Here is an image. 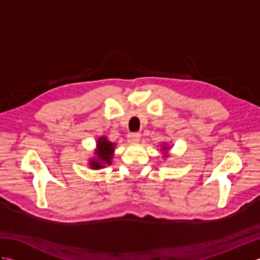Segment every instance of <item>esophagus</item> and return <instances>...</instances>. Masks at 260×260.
Here are the masks:
<instances>
[{
  "label": "esophagus",
  "mask_w": 260,
  "mask_h": 260,
  "mask_svg": "<svg viewBox=\"0 0 260 260\" xmlns=\"http://www.w3.org/2000/svg\"><path fill=\"white\" fill-rule=\"evenodd\" d=\"M127 140L129 143H139L141 140V135L139 133H131L127 136Z\"/></svg>",
  "instance_id": "1"
}]
</instances>
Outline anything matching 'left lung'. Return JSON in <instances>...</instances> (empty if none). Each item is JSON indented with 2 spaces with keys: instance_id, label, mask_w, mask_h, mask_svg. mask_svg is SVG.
I'll list each match as a JSON object with an SVG mask.
<instances>
[{
  "instance_id": "left-lung-1",
  "label": "left lung",
  "mask_w": 260,
  "mask_h": 260,
  "mask_svg": "<svg viewBox=\"0 0 260 260\" xmlns=\"http://www.w3.org/2000/svg\"><path fill=\"white\" fill-rule=\"evenodd\" d=\"M163 151H168V146L167 145H163Z\"/></svg>"
}]
</instances>
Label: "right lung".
<instances>
[{
	"label": "right lung",
	"instance_id": "right-lung-1",
	"mask_svg": "<svg viewBox=\"0 0 260 260\" xmlns=\"http://www.w3.org/2000/svg\"><path fill=\"white\" fill-rule=\"evenodd\" d=\"M115 143L109 142L106 137L102 136L97 141L96 148V158L89 159L90 168L93 170H98L104 168L106 164H112V158L114 155Z\"/></svg>",
	"mask_w": 260,
	"mask_h": 260
}]
</instances>
